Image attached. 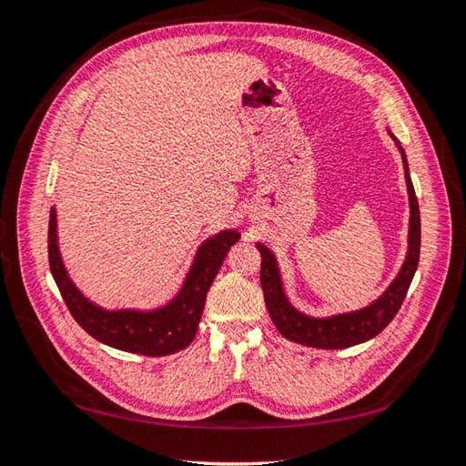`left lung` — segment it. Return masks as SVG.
Segmentation results:
<instances>
[{
    "label": "left lung",
    "mask_w": 466,
    "mask_h": 466,
    "mask_svg": "<svg viewBox=\"0 0 466 466\" xmlns=\"http://www.w3.org/2000/svg\"><path fill=\"white\" fill-rule=\"evenodd\" d=\"M390 137L397 142V147L402 156L404 180H407L409 206H410L409 250H407V258H404L402 268L399 270L397 279L390 282L389 289H386L372 304L354 312L326 316V319H314V316H309L300 312L299 309H294L292 302L289 300V296L284 292L279 260H276V256L270 248H266L264 244L258 242L256 244V248H258L262 254L260 282H262L264 302H266V309H268L274 326L280 330L284 339L304 344V346H312V349H326V350L349 349V346L366 342L374 339L376 334H380L400 310V304L409 292V286L412 282L414 272H417L419 258H420V212H419L417 194H414V186L409 174L407 154H404L397 137L392 134Z\"/></svg>",
    "instance_id": "left-lung-1"
}]
</instances>
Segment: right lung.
<instances>
[{
  "mask_svg": "<svg viewBox=\"0 0 466 466\" xmlns=\"http://www.w3.org/2000/svg\"><path fill=\"white\" fill-rule=\"evenodd\" d=\"M240 240L238 230H222L202 242L182 289L170 302L154 310H107L92 302L69 279L57 244V214L49 212L47 256L49 270L66 306L82 329L112 349L144 356H166L186 349L194 340L202 319L206 294L226 258L228 250Z\"/></svg>",
  "mask_w": 466,
  "mask_h": 466,
  "instance_id": "add662e5",
  "label": "right lung"
}]
</instances>
